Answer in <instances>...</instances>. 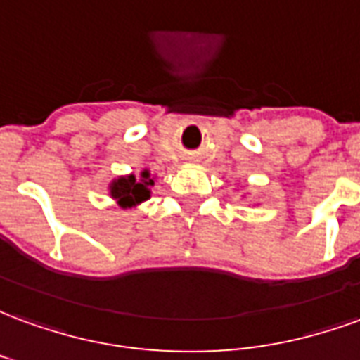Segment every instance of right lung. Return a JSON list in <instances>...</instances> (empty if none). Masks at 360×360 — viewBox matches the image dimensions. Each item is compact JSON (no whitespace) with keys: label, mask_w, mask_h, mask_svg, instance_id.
<instances>
[{"label":"right lung","mask_w":360,"mask_h":360,"mask_svg":"<svg viewBox=\"0 0 360 360\" xmlns=\"http://www.w3.org/2000/svg\"><path fill=\"white\" fill-rule=\"evenodd\" d=\"M154 179L150 177L148 169L141 173V179H136L133 173L125 177H117L110 183V196L121 208H133L136 204L150 198V187Z\"/></svg>","instance_id":"1"}]
</instances>
